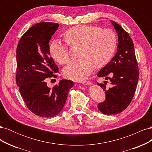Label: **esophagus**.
Segmentation results:
<instances>
[{
  "instance_id": "obj_1",
  "label": "esophagus",
  "mask_w": 152,
  "mask_h": 152,
  "mask_svg": "<svg viewBox=\"0 0 152 152\" xmlns=\"http://www.w3.org/2000/svg\"><path fill=\"white\" fill-rule=\"evenodd\" d=\"M82 84H85V85H89L91 84V82L89 80H83L81 82Z\"/></svg>"
}]
</instances>
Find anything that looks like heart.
<instances>
[{"label": "heart", "mask_w": 152, "mask_h": 152, "mask_svg": "<svg viewBox=\"0 0 152 152\" xmlns=\"http://www.w3.org/2000/svg\"><path fill=\"white\" fill-rule=\"evenodd\" d=\"M65 38L69 45L81 47L79 54L80 58L69 63L63 71L66 78L73 80L84 79L91 74L94 67L99 69L107 65L117 45L115 31L98 26L72 27L66 31ZM68 47L60 40H54L49 45L50 56L61 65H66L70 60Z\"/></svg>", "instance_id": "b5f03b06"}]
</instances>
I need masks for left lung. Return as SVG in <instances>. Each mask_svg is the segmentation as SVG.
I'll use <instances>...</instances> for the list:
<instances>
[{"instance_id":"8db88e82","label":"left lung","mask_w":152,"mask_h":152,"mask_svg":"<svg viewBox=\"0 0 152 152\" xmlns=\"http://www.w3.org/2000/svg\"><path fill=\"white\" fill-rule=\"evenodd\" d=\"M111 22L118 35L117 52L111 61L101 70L98 77L109 80L110 86L97 83L105 91L104 102L98 104V108L104 114L121 113L130 104L134 97L140 71L132 40L127 32L116 22Z\"/></svg>"}]
</instances>
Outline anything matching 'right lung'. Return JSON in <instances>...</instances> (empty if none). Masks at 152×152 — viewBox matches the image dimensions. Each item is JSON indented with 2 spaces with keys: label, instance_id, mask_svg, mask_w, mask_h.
Segmentation results:
<instances>
[{
  "label": "right lung",
  "instance_id": "add662e5",
  "mask_svg": "<svg viewBox=\"0 0 152 152\" xmlns=\"http://www.w3.org/2000/svg\"><path fill=\"white\" fill-rule=\"evenodd\" d=\"M59 25L38 23L22 35L16 49V84L27 108L42 117H53L61 112L73 86V81L64 79L49 88L45 82L47 78L58 77L49 42Z\"/></svg>",
  "mask_w": 152,
  "mask_h": 152
}]
</instances>
